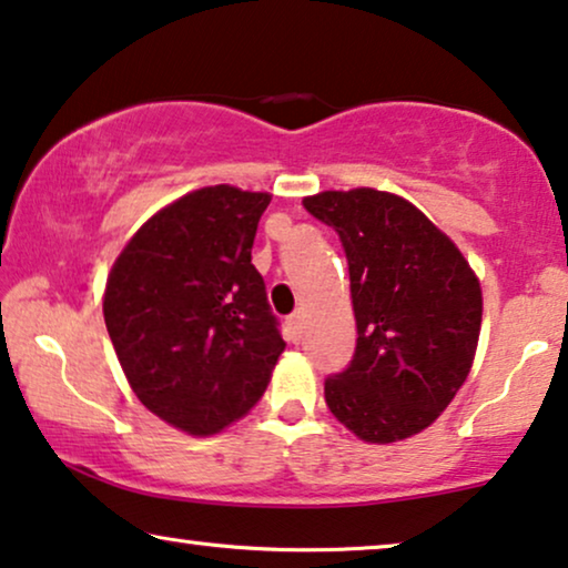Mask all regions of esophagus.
Wrapping results in <instances>:
<instances>
[{"label": "esophagus", "mask_w": 568, "mask_h": 568, "mask_svg": "<svg viewBox=\"0 0 568 568\" xmlns=\"http://www.w3.org/2000/svg\"><path fill=\"white\" fill-rule=\"evenodd\" d=\"M288 332H291V339H301L304 337V329H306V316H304V312H296V314H291L288 316Z\"/></svg>", "instance_id": "1"}]
</instances>
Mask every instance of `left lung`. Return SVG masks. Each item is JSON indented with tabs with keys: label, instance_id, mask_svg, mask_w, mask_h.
Wrapping results in <instances>:
<instances>
[{
	"label": "left lung",
	"instance_id": "1",
	"mask_svg": "<svg viewBox=\"0 0 568 568\" xmlns=\"http://www.w3.org/2000/svg\"><path fill=\"white\" fill-rule=\"evenodd\" d=\"M304 207L343 241L358 327L353 361L324 379L327 407L363 442L418 434L470 374L483 316L478 277L403 196L363 186L306 196Z\"/></svg>",
	"mask_w": 568,
	"mask_h": 568
}]
</instances>
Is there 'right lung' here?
Returning a JSON list of instances; mask_svg holds the SVG:
<instances>
[{"label": "right lung", "mask_w": 568, "mask_h": 568, "mask_svg": "<svg viewBox=\"0 0 568 568\" xmlns=\"http://www.w3.org/2000/svg\"><path fill=\"white\" fill-rule=\"evenodd\" d=\"M270 194L217 184L155 213L113 262L103 320L140 403L213 436L260 403L280 353L252 246Z\"/></svg>", "instance_id": "obj_1"}]
</instances>
